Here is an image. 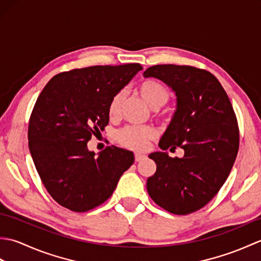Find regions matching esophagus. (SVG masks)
<instances>
[{
    "label": "esophagus",
    "mask_w": 261,
    "mask_h": 261,
    "mask_svg": "<svg viewBox=\"0 0 261 261\" xmlns=\"http://www.w3.org/2000/svg\"><path fill=\"white\" fill-rule=\"evenodd\" d=\"M145 154H142V153H136L135 154V159H136V162H141L142 159H145Z\"/></svg>",
    "instance_id": "1"
}]
</instances>
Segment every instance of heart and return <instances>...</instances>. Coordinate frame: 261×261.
Instances as JSON below:
<instances>
[{
	"label": "heart",
	"mask_w": 261,
	"mask_h": 261,
	"mask_svg": "<svg viewBox=\"0 0 261 261\" xmlns=\"http://www.w3.org/2000/svg\"><path fill=\"white\" fill-rule=\"evenodd\" d=\"M137 91L149 107L158 110L169 102L171 94L162 83L154 80L142 81L137 87ZM124 91L115 93L110 99L108 105V113L111 119L120 116L122 104L124 101ZM157 135L154 127L145 126H125L116 134V140L122 147L132 149V150H143L148 146V142L153 139Z\"/></svg>",
	"instance_id": "1"
}]
</instances>
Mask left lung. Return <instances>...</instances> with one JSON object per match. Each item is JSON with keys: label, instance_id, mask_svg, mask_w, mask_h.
<instances>
[{"label": "left lung", "instance_id": "left-lung-1", "mask_svg": "<svg viewBox=\"0 0 261 261\" xmlns=\"http://www.w3.org/2000/svg\"><path fill=\"white\" fill-rule=\"evenodd\" d=\"M143 76L163 81L177 96V110L159 147L185 151L182 158L149 154L157 169L147 180L148 194L173 214L196 212L219 193L233 167L240 140L234 110L218 79L205 69L154 65Z\"/></svg>", "mask_w": 261, "mask_h": 261}]
</instances>
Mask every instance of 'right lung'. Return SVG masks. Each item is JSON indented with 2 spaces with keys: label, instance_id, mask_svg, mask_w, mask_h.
Returning <instances> with one entry per match:
<instances>
[{
  "label": "right lung",
  "instance_id": "1",
  "mask_svg": "<svg viewBox=\"0 0 261 261\" xmlns=\"http://www.w3.org/2000/svg\"><path fill=\"white\" fill-rule=\"evenodd\" d=\"M140 64L91 66L59 73L47 83L30 115L31 157L47 192L73 212H87L112 195L135 162L131 151L109 146L95 157L87 142L109 124L108 105Z\"/></svg>",
  "mask_w": 261,
  "mask_h": 261
}]
</instances>
